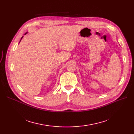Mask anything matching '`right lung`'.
<instances>
[{
	"label": "right lung",
	"instance_id": "add662e5",
	"mask_svg": "<svg viewBox=\"0 0 134 134\" xmlns=\"http://www.w3.org/2000/svg\"><path fill=\"white\" fill-rule=\"evenodd\" d=\"M22 38H23V37H22V38H21V39H22ZM20 41H21V40H20Z\"/></svg>",
	"mask_w": 134,
	"mask_h": 134
}]
</instances>
